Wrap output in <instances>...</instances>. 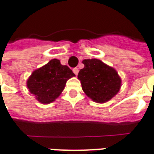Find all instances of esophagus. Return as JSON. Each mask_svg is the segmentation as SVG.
<instances>
[{
    "label": "esophagus",
    "instance_id": "34e87169",
    "mask_svg": "<svg viewBox=\"0 0 154 154\" xmlns=\"http://www.w3.org/2000/svg\"><path fill=\"white\" fill-rule=\"evenodd\" d=\"M73 72L75 73V75H78V73H79V69L77 68V67L74 68L73 69Z\"/></svg>",
    "mask_w": 154,
    "mask_h": 154
}]
</instances>
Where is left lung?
<instances>
[{"label": "left lung", "instance_id": "left-lung-1", "mask_svg": "<svg viewBox=\"0 0 154 154\" xmlns=\"http://www.w3.org/2000/svg\"><path fill=\"white\" fill-rule=\"evenodd\" d=\"M84 67L79 72L83 91L97 103H104L112 98L120 88V76L116 70L102 61L91 58L83 61Z\"/></svg>", "mask_w": 154, "mask_h": 154}]
</instances>
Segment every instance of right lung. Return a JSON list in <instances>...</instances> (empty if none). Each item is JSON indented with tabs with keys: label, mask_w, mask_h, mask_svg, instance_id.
<instances>
[{
	"label": "right lung",
	"mask_w": 154,
	"mask_h": 154,
	"mask_svg": "<svg viewBox=\"0 0 154 154\" xmlns=\"http://www.w3.org/2000/svg\"><path fill=\"white\" fill-rule=\"evenodd\" d=\"M73 76L75 74L68 66H63L60 61L54 58L32 73L27 80V87L39 102L50 103L59 96L66 81Z\"/></svg>",
	"instance_id": "right-lung-1"
}]
</instances>
